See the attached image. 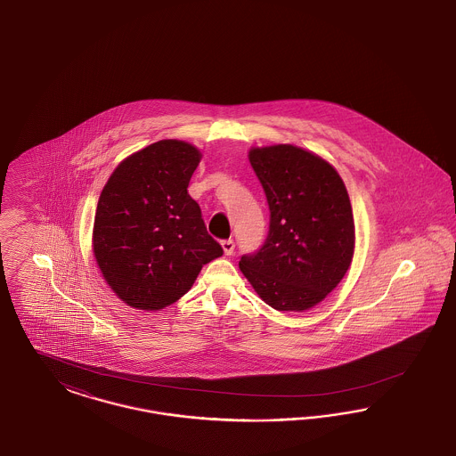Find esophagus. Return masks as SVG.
Here are the masks:
<instances>
[{
	"label": "esophagus",
	"instance_id": "34e87169",
	"mask_svg": "<svg viewBox=\"0 0 456 456\" xmlns=\"http://www.w3.org/2000/svg\"><path fill=\"white\" fill-rule=\"evenodd\" d=\"M221 247H223V250H224L226 255H232L233 250H235V241H233L232 238H230V240H223V241H221Z\"/></svg>",
	"mask_w": 456,
	"mask_h": 456
}]
</instances>
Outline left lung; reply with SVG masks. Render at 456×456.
Returning <instances> with one entry per match:
<instances>
[{
    "label": "left lung",
    "mask_w": 456,
    "mask_h": 456,
    "mask_svg": "<svg viewBox=\"0 0 456 456\" xmlns=\"http://www.w3.org/2000/svg\"><path fill=\"white\" fill-rule=\"evenodd\" d=\"M253 170L269 203V235L240 269L277 311L321 303L350 269L352 204L333 166L294 145L252 149Z\"/></svg>",
    "instance_id": "1"
}]
</instances>
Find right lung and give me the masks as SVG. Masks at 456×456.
<instances>
[{
    "instance_id": "right-lung-1",
    "label": "right lung",
    "mask_w": 456,
    "mask_h": 456,
    "mask_svg": "<svg viewBox=\"0 0 456 456\" xmlns=\"http://www.w3.org/2000/svg\"><path fill=\"white\" fill-rule=\"evenodd\" d=\"M200 160L191 143L160 140L126 157L102 187L93 250L104 281L132 307L175 303L223 255L187 192Z\"/></svg>"
}]
</instances>
